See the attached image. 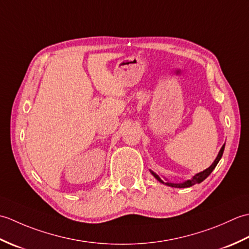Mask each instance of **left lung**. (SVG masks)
<instances>
[{
  "mask_svg": "<svg viewBox=\"0 0 249 249\" xmlns=\"http://www.w3.org/2000/svg\"><path fill=\"white\" fill-rule=\"evenodd\" d=\"M224 150H225V144H224L223 146H221L220 151L218 152V155L216 156L215 160L213 161L212 165H211L209 168H206L205 170L201 171V172H199V173H197V174H195V176H194L192 178H190V179H187V181L182 182V183H173V182L168 181L167 178H165V182H163L162 179H161V178H160V176H158V174H156L155 172H153V171H151V170H150V172L153 174V177H154L158 182H160L161 184H165V185H167V186L176 187V188H186V187H190V186H193V185H195V184H199V183H201V182H203L204 179H205L206 178H208L211 173H212V171L214 170L215 167L217 166L218 161L220 160L221 156H223Z\"/></svg>",
  "mask_w": 249,
  "mask_h": 249,
  "instance_id": "8db88e82",
  "label": "left lung"
}]
</instances>
